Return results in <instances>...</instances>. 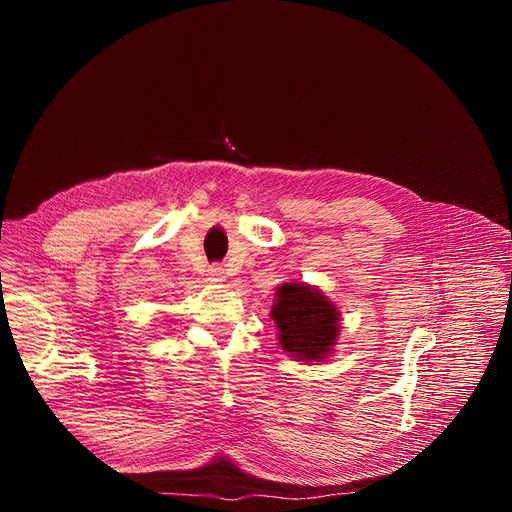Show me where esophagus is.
I'll return each mask as SVG.
<instances>
[{"label":"esophagus","instance_id":"1","mask_svg":"<svg viewBox=\"0 0 512 512\" xmlns=\"http://www.w3.org/2000/svg\"><path fill=\"white\" fill-rule=\"evenodd\" d=\"M207 274H209V278H211L213 282H224V280H226L224 265H211L209 270H207Z\"/></svg>","mask_w":512,"mask_h":512}]
</instances>
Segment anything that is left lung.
Returning a JSON list of instances; mask_svg holds the SVG:
<instances>
[{"instance_id":"1","label":"left lung","mask_w":512,"mask_h":512,"mask_svg":"<svg viewBox=\"0 0 512 512\" xmlns=\"http://www.w3.org/2000/svg\"><path fill=\"white\" fill-rule=\"evenodd\" d=\"M272 319L284 353L297 361H324L340 334V313L324 292L301 282L278 286Z\"/></svg>"}]
</instances>
